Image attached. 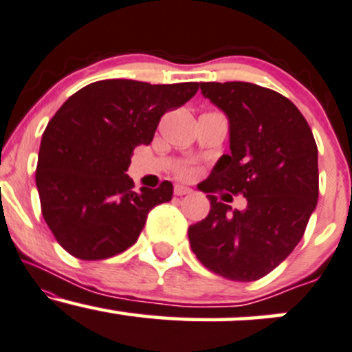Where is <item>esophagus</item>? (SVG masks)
Returning a JSON list of instances; mask_svg holds the SVG:
<instances>
[{
	"instance_id": "1",
	"label": "esophagus",
	"mask_w": 352,
	"mask_h": 352,
	"mask_svg": "<svg viewBox=\"0 0 352 352\" xmlns=\"http://www.w3.org/2000/svg\"><path fill=\"white\" fill-rule=\"evenodd\" d=\"M173 193H175L177 197H184V195L192 193V190L188 187H184V185H175V187H173Z\"/></svg>"
}]
</instances>
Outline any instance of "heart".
Masks as SVG:
<instances>
[{
    "label": "heart",
    "instance_id": "b5f03b06",
    "mask_svg": "<svg viewBox=\"0 0 352 352\" xmlns=\"http://www.w3.org/2000/svg\"><path fill=\"white\" fill-rule=\"evenodd\" d=\"M177 173H179L180 179L190 180V179H193L195 175H197V168L192 167V165H182L179 170H177Z\"/></svg>",
    "mask_w": 352,
    "mask_h": 352
}]
</instances>
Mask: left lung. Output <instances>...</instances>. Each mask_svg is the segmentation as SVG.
Here are the masks:
<instances>
[{"label":"left lung","instance_id":"8db88e82","mask_svg":"<svg viewBox=\"0 0 352 352\" xmlns=\"http://www.w3.org/2000/svg\"><path fill=\"white\" fill-rule=\"evenodd\" d=\"M230 121L231 154L219 157L205 193L248 200L232 210L214 195L208 217L188 228L198 261L238 282L267 275L303 238L318 201V147L303 114L280 93L248 82L200 83Z\"/></svg>","mask_w":352,"mask_h":352}]
</instances>
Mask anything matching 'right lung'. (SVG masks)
Returning <instances> with one entry per match:
<instances>
[{
  "mask_svg": "<svg viewBox=\"0 0 352 352\" xmlns=\"http://www.w3.org/2000/svg\"><path fill=\"white\" fill-rule=\"evenodd\" d=\"M198 87L101 80L54 114L42 134L36 185L42 217L67 252L82 261L116 256L138 241L149 211L172 200L170 182L134 192L126 170L135 147L152 142L160 118Z\"/></svg>",
  "mask_w": 352,
  "mask_h": 352,
  "instance_id": "obj_1",
  "label": "right lung"
}]
</instances>
